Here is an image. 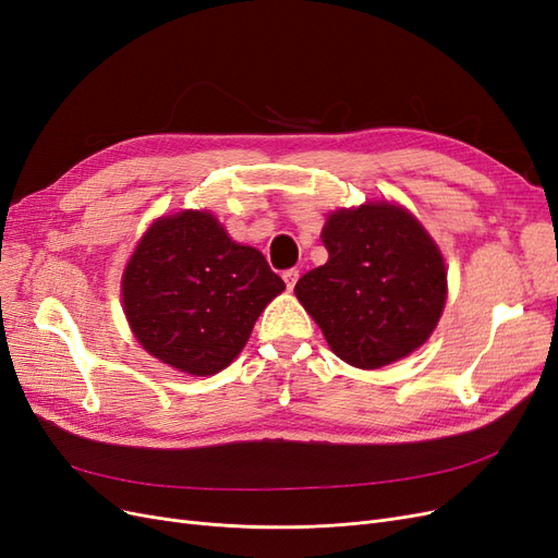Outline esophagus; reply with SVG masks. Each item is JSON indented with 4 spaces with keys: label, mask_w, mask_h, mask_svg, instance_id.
<instances>
[{
    "label": "esophagus",
    "mask_w": 558,
    "mask_h": 558,
    "mask_svg": "<svg viewBox=\"0 0 558 558\" xmlns=\"http://www.w3.org/2000/svg\"><path fill=\"white\" fill-rule=\"evenodd\" d=\"M281 277H283V281H286V289L293 291V286H295V281H298V277H300V272H298L295 267H291V269H286V272H283Z\"/></svg>",
    "instance_id": "esophagus-1"
}]
</instances>
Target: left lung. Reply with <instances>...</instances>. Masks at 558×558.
Returning a JSON list of instances; mask_svg holds the SVG:
<instances>
[{
	"instance_id": "obj_1",
	"label": "left lung",
	"mask_w": 558,
	"mask_h": 558,
	"mask_svg": "<svg viewBox=\"0 0 558 558\" xmlns=\"http://www.w3.org/2000/svg\"><path fill=\"white\" fill-rule=\"evenodd\" d=\"M328 263L295 283L335 356L377 369L410 356L442 316L447 267L416 218L391 202L337 209L320 232Z\"/></svg>"
}]
</instances>
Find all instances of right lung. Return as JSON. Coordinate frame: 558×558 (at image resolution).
Listing matches in <instances>:
<instances>
[{
    "mask_svg": "<svg viewBox=\"0 0 558 558\" xmlns=\"http://www.w3.org/2000/svg\"><path fill=\"white\" fill-rule=\"evenodd\" d=\"M286 289L258 248L228 238L209 211L162 216L123 272V310L137 342L179 373H221L260 312Z\"/></svg>",
    "mask_w": 558,
    "mask_h": 558,
    "instance_id": "add662e5",
    "label": "right lung"
}]
</instances>
